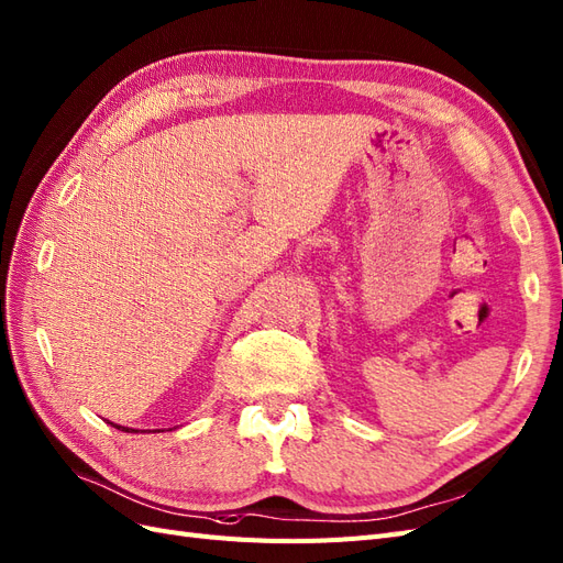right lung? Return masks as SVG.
Here are the masks:
<instances>
[{
    "label": "right lung",
    "mask_w": 563,
    "mask_h": 563,
    "mask_svg": "<svg viewBox=\"0 0 563 563\" xmlns=\"http://www.w3.org/2000/svg\"><path fill=\"white\" fill-rule=\"evenodd\" d=\"M110 424H112V422H110ZM114 428H117V430H124V432H129V428H122V424H114Z\"/></svg>",
    "instance_id": "add662e5"
}]
</instances>
